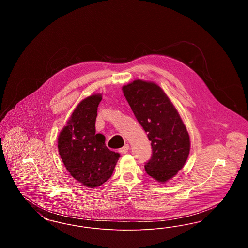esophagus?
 I'll return each mask as SVG.
<instances>
[{
	"label": "esophagus",
	"instance_id": "34e87169",
	"mask_svg": "<svg viewBox=\"0 0 248 248\" xmlns=\"http://www.w3.org/2000/svg\"><path fill=\"white\" fill-rule=\"evenodd\" d=\"M128 151H129V145H128V144H125L123 148H121V149L119 150V153L122 154H125Z\"/></svg>",
	"mask_w": 248,
	"mask_h": 248
}]
</instances>
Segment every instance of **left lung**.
<instances>
[{
  "instance_id": "8db88e82",
  "label": "left lung",
  "mask_w": 248,
  "mask_h": 248,
  "mask_svg": "<svg viewBox=\"0 0 248 248\" xmlns=\"http://www.w3.org/2000/svg\"><path fill=\"white\" fill-rule=\"evenodd\" d=\"M135 116L152 142V158L145 165L150 177L165 183L187 161L189 136L177 108L156 83L142 80L123 86Z\"/></svg>"
}]
</instances>
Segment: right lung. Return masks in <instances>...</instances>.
I'll use <instances>...</instances> for the list:
<instances>
[{"label":"right lung","instance_id":"1","mask_svg":"<svg viewBox=\"0 0 248 248\" xmlns=\"http://www.w3.org/2000/svg\"><path fill=\"white\" fill-rule=\"evenodd\" d=\"M100 94L82 100L61 130L59 153L65 167L80 183L96 188L111 177L120 154L111 152L105 144V137L95 133L97 107Z\"/></svg>","mask_w":248,"mask_h":248}]
</instances>
